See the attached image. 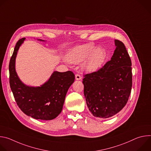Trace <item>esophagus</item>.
I'll return each instance as SVG.
<instances>
[{
    "mask_svg": "<svg viewBox=\"0 0 151 151\" xmlns=\"http://www.w3.org/2000/svg\"><path fill=\"white\" fill-rule=\"evenodd\" d=\"M75 78H76V80H80L81 79V75L79 74L76 73L75 75Z\"/></svg>",
    "mask_w": 151,
    "mask_h": 151,
    "instance_id": "1",
    "label": "esophagus"
}]
</instances>
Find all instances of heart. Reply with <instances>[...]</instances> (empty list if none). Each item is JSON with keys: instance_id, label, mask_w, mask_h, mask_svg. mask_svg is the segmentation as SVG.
Instances as JSON below:
<instances>
[{"instance_id": "heart-1", "label": "heart", "mask_w": 151, "mask_h": 151, "mask_svg": "<svg viewBox=\"0 0 151 151\" xmlns=\"http://www.w3.org/2000/svg\"><path fill=\"white\" fill-rule=\"evenodd\" d=\"M107 57L104 49L96 48L93 43H88L73 48L68 54V59L72 63L83 61L84 68L88 71H96L104 64Z\"/></svg>"}]
</instances>
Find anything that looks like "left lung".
I'll return each instance as SVG.
<instances>
[{"instance_id": "obj_1", "label": "left lung", "mask_w": 151, "mask_h": 151, "mask_svg": "<svg viewBox=\"0 0 151 151\" xmlns=\"http://www.w3.org/2000/svg\"><path fill=\"white\" fill-rule=\"evenodd\" d=\"M116 49L109 61L96 72L84 75V96L96 117L107 118L127 104L132 87V61L123 43L115 40Z\"/></svg>"}]
</instances>
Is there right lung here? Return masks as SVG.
<instances>
[{
	"label": "right lung",
	"instance_id": "add662e5",
	"mask_svg": "<svg viewBox=\"0 0 151 151\" xmlns=\"http://www.w3.org/2000/svg\"><path fill=\"white\" fill-rule=\"evenodd\" d=\"M25 39L17 42L9 61L11 89L17 105L26 115L36 119H53L62 111L66 93L75 81V75L72 71H55L40 87H29L24 84L17 74L15 64L18 49Z\"/></svg>",
	"mask_w": 151,
	"mask_h": 151
}]
</instances>
